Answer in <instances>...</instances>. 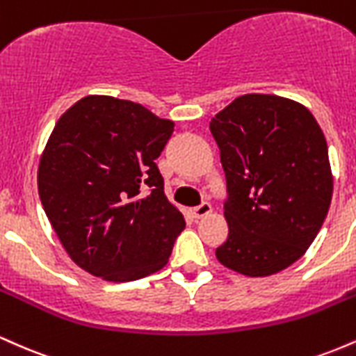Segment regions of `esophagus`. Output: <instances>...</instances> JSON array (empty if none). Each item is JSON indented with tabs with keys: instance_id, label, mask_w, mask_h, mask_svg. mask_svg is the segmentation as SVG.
<instances>
[{
	"instance_id": "1",
	"label": "esophagus",
	"mask_w": 356,
	"mask_h": 356,
	"mask_svg": "<svg viewBox=\"0 0 356 356\" xmlns=\"http://www.w3.org/2000/svg\"><path fill=\"white\" fill-rule=\"evenodd\" d=\"M211 211H212L211 204L209 202H202L201 206L194 207V209H192L191 212H192V218H194V219H201V218H204V216L209 214Z\"/></svg>"
}]
</instances>
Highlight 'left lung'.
<instances>
[{
	"label": "left lung",
	"instance_id": "1",
	"mask_svg": "<svg viewBox=\"0 0 356 356\" xmlns=\"http://www.w3.org/2000/svg\"><path fill=\"white\" fill-rule=\"evenodd\" d=\"M226 174V243L219 263L246 276L291 266L328 214L333 177L328 147L308 108L249 93L209 122Z\"/></svg>",
	"mask_w": 356,
	"mask_h": 356
}]
</instances>
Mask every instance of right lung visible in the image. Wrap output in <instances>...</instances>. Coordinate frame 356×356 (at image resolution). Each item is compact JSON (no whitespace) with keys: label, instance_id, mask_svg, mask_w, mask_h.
I'll return each mask as SVG.
<instances>
[{"label":"right lung","instance_id":"1","mask_svg":"<svg viewBox=\"0 0 356 356\" xmlns=\"http://www.w3.org/2000/svg\"><path fill=\"white\" fill-rule=\"evenodd\" d=\"M174 122L115 97L88 95L53 129L38 169L43 209L90 275L136 281L165 266L186 220L155 159Z\"/></svg>","mask_w":356,"mask_h":356}]
</instances>
